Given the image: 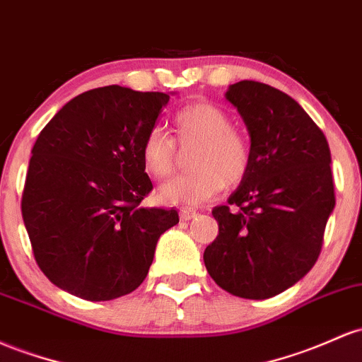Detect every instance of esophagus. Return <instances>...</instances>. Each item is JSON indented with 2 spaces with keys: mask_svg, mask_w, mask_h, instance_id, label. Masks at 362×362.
Returning <instances> with one entry per match:
<instances>
[{
  "mask_svg": "<svg viewBox=\"0 0 362 362\" xmlns=\"http://www.w3.org/2000/svg\"><path fill=\"white\" fill-rule=\"evenodd\" d=\"M197 211H194V209H189V208H184V209H180V218L184 221H189V220H194V218L197 216Z\"/></svg>",
  "mask_w": 362,
  "mask_h": 362,
  "instance_id": "34e87169",
  "label": "esophagus"
}]
</instances>
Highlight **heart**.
<instances>
[{
    "instance_id": "heart-1",
    "label": "heart",
    "mask_w": 362,
    "mask_h": 362,
    "mask_svg": "<svg viewBox=\"0 0 362 362\" xmlns=\"http://www.w3.org/2000/svg\"><path fill=\"white\" fill-rule=\"evenodd\" d=\"M175 132L180 146L197 144L190 166L196 170L170 178L158 189V199L173 206H199L223 189L235 185L251 168V144L232 127V118L211 103H194L177 111ZM144 170L165 178L177 166L175 139L161 127H153L141 146Z\"/></svg>"
}]
</instances>
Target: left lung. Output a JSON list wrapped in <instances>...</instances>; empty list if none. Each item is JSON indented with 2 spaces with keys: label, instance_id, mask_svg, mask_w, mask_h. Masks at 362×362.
I'll return each instance as SVG.
<instances>
[{
  "label": "left lung",
  "instance_id": "1",
  "mask_svg": "<svg viewBox=\"0 0 362 362\" xmlns=\"http://www.w3.org/2000/svg\"><path fill=\"white\" fill-rule=\"evenodd\" d=\"M251 136V168L228 204L213 209L209 276L242 299L287 291L316 263L335 190L325 134L275 87L240 81L226 90Z\"/></svg>",
  "mask_w": 362,
  "mask_h": 362
}]
</instances>
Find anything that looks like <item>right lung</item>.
<instances>
[{
  "label": "right lung",
  "mask_w": 362,
  "mask_h": 362,
  "mask_svg": "<svg viewBox=\"0 0 362 362\" xmlns=\"http://www.w3.org/2000/svg\"><path fill=\"white\" fill-rule=\"evenodd\" d=\"M165 93L106 86L78 94L33 148L22 216L41 272L86 300L134 292L148 276L175 209L141 208L153 190L141 158Z\"/></svg>",
  "instance_id": "right-lung-1"
}]
</instances>
